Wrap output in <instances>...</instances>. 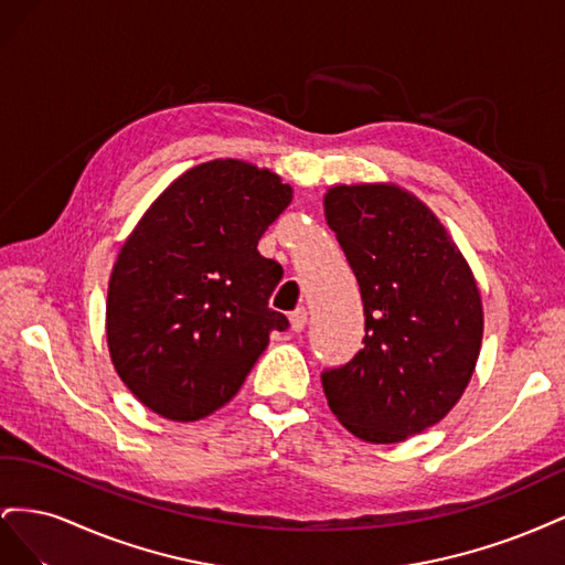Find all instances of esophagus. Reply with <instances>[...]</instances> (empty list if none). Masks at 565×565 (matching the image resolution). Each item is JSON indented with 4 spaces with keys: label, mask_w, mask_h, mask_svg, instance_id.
Masks as SVG:
<instances>
[{
    "label": "esophagus",
    "mask_w": 565,
    "mask_h": 565,
    "mask_svg": "<svg viewBox=\"0 0 565 565\" xmlns=\"http://www.w3.org/2000/svg\"><path fill=\"white\" fill-rule=\"evenodd\" d=\"M306 318H309V313H306V309L292 311V316H289V324H292V332H301V330H303Z\"/></svg>",
    "instance_id": "obj_1"
}]
</instances>
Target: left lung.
I'll list each match as a JSON object with an SVG mask.
<instances>
[{"instance_id": "1", "label": "left lung", "mask_w": 565, "mask_h": 565, "mask_svg": "<svg viewBox=\"0 0 565 565\" xmlns=\"http://www.w3.org/2000/svg\"><path fill=\"white\" fill-rule=\"evenodd\" d=\"M324 218L365 309V347L322 372L324 398L353 436L401 443L438 424L469 386L481 292L446 226L396 183L332 185Z\"/></svg>"}]
</instances>
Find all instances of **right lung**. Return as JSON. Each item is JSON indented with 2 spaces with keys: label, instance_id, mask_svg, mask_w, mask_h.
<instances>
[{
  "label": "right lung",
  "instance_id": "right-lung-1",
  "mask_svg": "<svg viewBox=\"0 0 565 565\" xmlns=\"http://www.w3.org/2000/svg\"><path fill=\"white\" fill-rule=\"evenodd\" d=\"M292 202L270 169L212 160L188 169L150 204L108 282L106 334L119 380L152 413L195 422L224 407L273 330L282 266L262 235Z\"/></svg>",
  "mask_w": 565,
  "mask_h": 565
}]
</instances>
